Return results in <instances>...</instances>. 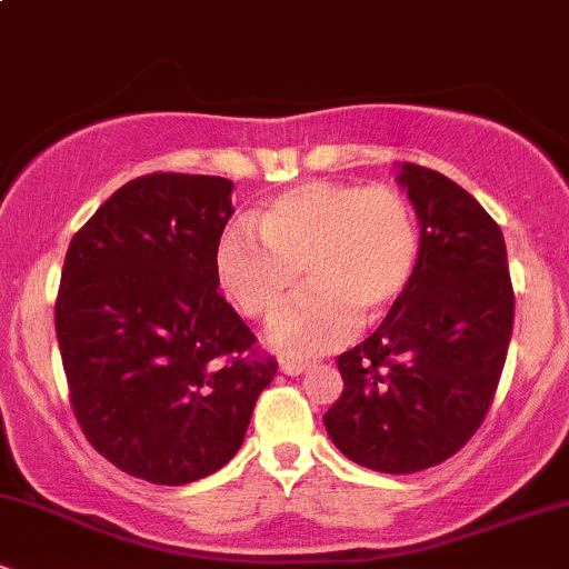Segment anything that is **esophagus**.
Here are the masks:
<instances>
[{
  "instance_id": "1",
  "label": "esophagus",
  "mask_w": 569,
  "mask_h": 569,
  "mask_svg": "<svg viewBox=\"0 0 569 569\" xmlns=\"http://www.w3.org/2000/svg\"><path fill=\"white\" fill-rule=\"evenodd\" d=\"M278 367L283 375H302V371L310 367V361H299V358H280Z\"/></svg>"
}]
</instances>
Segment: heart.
Wrapping results in <instances>:
<instances>
[{
	"label": "heart",
	"instance_id": "obj_1",
	"mask_svg": "<svg viewBox=\"0 0 569 569\" xmlns=\"http://www.w3.org/2000/svg\"><path fill=\"white\" fill-rule=\"evenodd\" d=\"M259 236L234 221L217 246L221 291L251 321L270 323L286 350L321 352L352 337L358 318L390 312L420 262V227L403 194L385 184L307 181L267 200L253 217ZM303 278H298V272Z\"/></svg>",
	"mask_w": 569,
	"mask_h": 569
}]
</instances>
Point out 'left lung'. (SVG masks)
Masks as SVG:
<instances>
[{"label": "left lung", "instance_id": "8db88e82", "mask_svg": "<svg viewBox=\"0 0 569 569\" xmlns=\"http://www.w3.org/2000/svg\"><path fill=\"white\" fill-rule=\"evenodd\" d=\"M398 181L420 217V262L380 329L337 356L345 390L323 415L358 466L415 473L460 452L485 422L513 329L506 240L485 208L433 168Z\"/></svg>", "mask_w": 569, "mask_h": 569}]
</instances>
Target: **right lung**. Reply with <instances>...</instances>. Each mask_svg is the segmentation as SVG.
<instances>
[{"label":"right lung","mask_w":569,"mask_h":569,"mask_svg":"<svg viewBox=\"0 0 569 569\" xmlns=\"http://www.w3.org/2000/svg\"><path fill=\"white\" fill-rule=\"evenodd\" d=\"M232 181L147 173L71 238L56 297L69 401L98 455L179 487L243 443L276 356L217 291Z\"/></svg>","instance_id":"obj_1"}]
</instances>
